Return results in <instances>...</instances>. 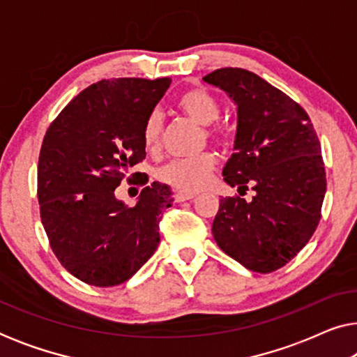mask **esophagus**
<instances>
[{"label": "esophagus", "mask_w": 357, "mask_h": 357, "mask_svg": "<svg viewBox=\"0 0 357 357\" xmlns=\"http://www.w3.org/2000/svg\"><path fill=\"white\" fill-rule=\"evenodd\" d=\"M197 195L193 193H185V192H178L175 193V202L177 203H182V202H190V199H193Z\"/></svg>", "instance_id": "1"}]
</instances>
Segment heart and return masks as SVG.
<instances>
[{"instance_id":"obj_1","label":"heart","mask_w":357,"mask_h":357,"mask_svg":"<svg viewBox=\"0 0 357 357\" xmlns=\"http://www.w3.org/2000/svg\"><path fill=\"white\" fill-rule=\"evenodd\" d=\"M175 107L180 114L202 125L204 135L214 143H221L224 139V130L214 123L219 116V102L211 92L204 87H190L180 92L175 99ZM164 131L162 115L158 110L151 112L143 125V144L144 148L155 151L160 144ZM214 170H216V159L213 154H202L193 159H174L164 164L158 170V178L162 183L182 190V192L193 193L202 190L208 183Z\"/></svg>"}]
</instances>
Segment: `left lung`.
Wrapping results in <instances>:
<instances>
[{
    "label": "left lung",
    "mask_w": 357,
    "mask_h": 357,
    "mask_svg": "<svg viewBox=\"0 0 357 357\" xmlns=\"http://www.w3.org/2000/svg\"><path fill=\"white\" fill-rule=\"evenodd\" d=\"M237 105L236 153L224 180L255 190L252 202L226 197L213 236L219 248L248 270L271 273L310 241L326 192L325 164L314 125L302 107L242 68H221L203 77Z\"/></svg>",
    "instance_id": "8db88e82"
}]
</instances>
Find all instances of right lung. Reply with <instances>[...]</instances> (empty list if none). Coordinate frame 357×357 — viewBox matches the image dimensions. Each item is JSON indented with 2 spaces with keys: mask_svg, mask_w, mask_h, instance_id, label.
<instances>
[{
  "mask_svg": "<svg viewBox=\"0 0 357 357\" xmlns=\"http://www.w3.org/2000/svg\"><path fill=\"white\" fill-rule=\"evenodd\" d=\"M170 82L102 79L48 126L37 167L42 224L58 261L86 284L128 281L159 245L160 213L172 206V190L153 182L128 208L115 188L146 158L144 120Z\"/></svg>",
  "mask_w": 357,
  "mask_h": 357,
  "instance_id": "add662e5",
  "label": "right lung"
}]
</instances>
